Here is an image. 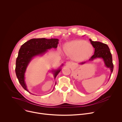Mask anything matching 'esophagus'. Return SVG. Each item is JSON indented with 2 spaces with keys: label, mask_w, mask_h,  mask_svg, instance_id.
<instances>
[{
  "label": "esophagus",
  "mask_w": 122,
  "mask_h": 122,
  "mask_svg": "<svg viewBox=\"0 0 122 122\" xmlns=\"http://www.w3.org/2000/svg\"><path fill=\"white\" fill-rule=\"evenodd\" d=\"M66 66H68V67H71V66H72V63H71V62H70V61H67V62H66Z\"/></svg>",
  "instance_id": "esophagus-1"
}]
</instances>
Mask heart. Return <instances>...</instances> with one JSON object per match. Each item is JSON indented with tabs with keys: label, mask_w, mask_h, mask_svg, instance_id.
Masks as SVG:
<instances>
[{
	"label": "heart",
	"mask_w": 122,
	"mask_h": 122,
	"mask_svg": "<svg viewBox=\"0 0 122 122\" xmlns=\"http://www.w3.org/2000/svg\"><path fill=\"white\" fill-rule=\"evenodd\" d=\"M58 51L61 53L59 47ZM64 53L75 62H81L89 59L93 55L94 49L89 42L82 40H74L66 42L63 47Z\"/></svg>",
	"instance_id": "1"
}]
</instances>
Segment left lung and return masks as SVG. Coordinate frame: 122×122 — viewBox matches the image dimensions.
<instances>
[{"label":"left lung","mask_w":122,"mask_h":122,"mask_svg":"<svg viewBox=\"0 0 122 122\" xmlns=\"http://www.w3.org/2000/svg\"><path fill=\"white\" fill-rule=\"evenodd\" d=\"M91 43L95 48V53L93 56L89 59L88 61L81 62L79 65H84L87 62L92 61L97 58H101L103 60L104 65L106 67L109 68L111 71V75L109 79L111 77V74L113 71V65L112 63V55L108 46L105 44L99 41H92L91 39H89Z\"/></svg>","instance_id":"8db88e82"}]
</instances>
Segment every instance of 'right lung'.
<instances>
[{"label": "right lung", "mask_w": 122, "mask_h": 122, "mask_svg": "<svg viewBox=\"0 0 122 122\" xmlns=\"http://www.w3.org/2000/svg\"><path fill=\"white\" fill-rule=\"evenodd\" d=\"M58 41L59 40L57 39H32L21 46L16 61L15 72L22 86L30 94L32 93L28 90L25 81V73L27 66L34 58L43 56L48 51V50L51 48L56 49L57 47ZM63 65V64H62L57 69L51 70V72L53 73L55 80L61 71V67ZM54 88L55 87L53 91Z\"/></svg>", "instance_id": "obj_1"}]
</instances>
